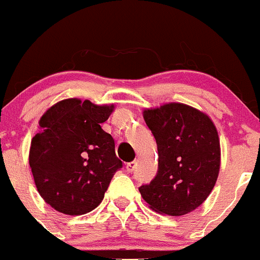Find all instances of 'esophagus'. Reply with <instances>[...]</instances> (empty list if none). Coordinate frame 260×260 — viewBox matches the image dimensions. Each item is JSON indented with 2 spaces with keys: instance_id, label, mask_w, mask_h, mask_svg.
<instances>
[{
  "instance_id": "34e87169",
  "label": "esophagus",
  "mask_w": 260,
  "mask_h": 260,
  "mask_svg": "<svg viewBox=\"0 0 260 260\" xmlns=\"http://www.w3.org/2000/svg\"><path fill=\"white\" fill-rule=\"evenodd\" d=\"M135 169H136V162L135 161L128 162V164L125 165V171H127V172H133V171H135Z\"/></svg>"
}]
</instances>
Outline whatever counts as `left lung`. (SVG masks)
<instances>
[{
    "mask_svg": "<svg viewBox=\"0 0 260 260\" xmlns=\"http://www.w3.org/2000/svg\"><path fill=\"white\" fill-rule=\"evenodd\" d=\"M158 151L156 177L140 187L156 212L181 216L198 209L214 188L220 171V140L208 114L183 103L143 111Z\"/></svg>",
    "mask_w": 260,
    "mask_h": 260,
    "instance_id": "8db88e82",
    "label": "left lung"
}]
</instances>
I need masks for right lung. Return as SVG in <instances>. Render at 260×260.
Listing matches in <instances>:
<instances>
[{
    "mask_svg": "<svg viewBox=\"0 0 260 260\" xmlns=\"http://www.w3.org/2000/svg\"><path fill=\"white\" fill-rule=\"evenodd\" d=\"M113 111V104L69 98L39 120L28 162L39 193L56 211L75 216L94 210L122 167L113 137L101 127Z\"/></svg>",
    "mask_w": 260,
    "mask_h": 260,
    "instance_id": "obj_1",
    "label": "right lung"
}]
</instances>
